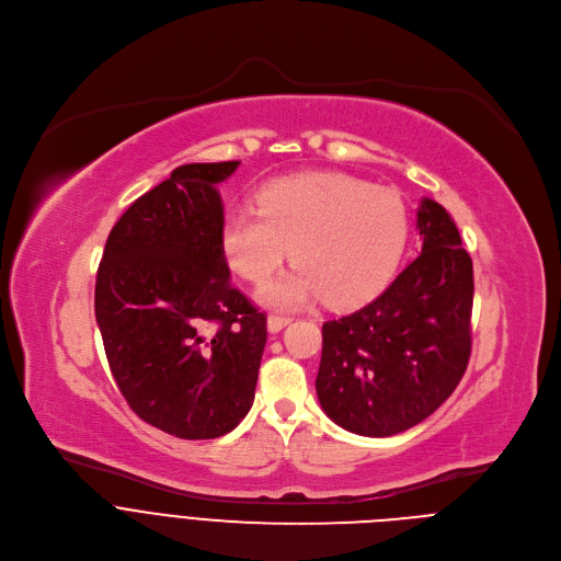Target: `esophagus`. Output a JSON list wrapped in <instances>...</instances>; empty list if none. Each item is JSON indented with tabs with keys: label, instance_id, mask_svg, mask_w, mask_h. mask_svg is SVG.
<instances>
[{
	"label": "esophagus",
	"instance_id": "1",
	"mask_svg": "<svg viewBox=\"0 0 561 561\" xmlns=\"http://www.w3.org/2000/svg\"><path fill=\"white\" fill-rule=\"evenodd\" d=\"M268 331L271 333H279L284 327H288L290 324V317H286V314H268Z\"/></svg>",
	"mask_w": 561,
	"mask_h": 561
}]
</instances>
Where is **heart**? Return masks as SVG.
Here are the masks:
<instances>
[{
	"mask_svg": "<svg viewBox=\"0 0 561 561\" xmlns=\"http://www.w3.org/2000/svg\"><path fill=\"white\" fill-rule=\"evenodd\" d=\"M407 237L399 195L344 173L277 180L260 193V208H230L221 232L230 266L253 284H266L293 247L297 268L262 293L275 306L366 297L394 271Z\"/></svg>",
	"mask_w": 561,
	"mask_h": 561,
	"instance_id": "heart-1",
	"label": "heart"
}]
</instances>
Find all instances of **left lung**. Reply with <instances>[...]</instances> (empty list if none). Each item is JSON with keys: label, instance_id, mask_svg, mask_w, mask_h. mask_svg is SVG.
<instances>
[{"label": "left lung", "instance_id": "8db88e82", "mask_svg": "<svg viewBox=\"0 0 561 561\" xmlns=\"http://www.w3.org/2000/svg\"><path fill=\"white\" fill-rule=\"evenodd\" d=\"M417 228L422 253L392 284L322 327L317 399L357 435L390 437L424 422L468 366L472 260L442 204L422 199Z\"/></svg>", "mask_w": 561, "mask_h": 561}]
</instances>
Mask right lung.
<instances>
[{
  "label": "right lung",
  "instance_id": "add662e5",
  "mask_svg": "<svg viewBox=\"0 0 561 561\" xmlns=\"http://www.w3.org/2000/svg\"><path fill=\"white\" fill-rule=\"evenodd\" d=\"M239 162L184 164L113 226L95 317L111 373L139 420L213 439L247 417L266 314L230 284L217 184Z\"/></svg>",
  "mask_w": 561,
  "mask_h": 561
}]
</instances>
